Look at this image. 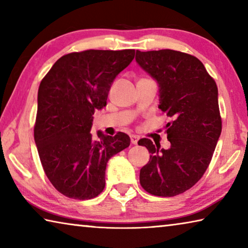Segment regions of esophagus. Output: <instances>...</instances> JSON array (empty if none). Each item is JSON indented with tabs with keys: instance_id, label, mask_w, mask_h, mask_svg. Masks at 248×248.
<instances>
[{
	"instance_id": "1",
	"label": "esophagus",
	"mask_w": 248,
	"mask_h": 248,
	"mask_svg": "<svg viewBox=\"0 0 248 248\" xmlns=\"http://www.w3.org/2000/svg\"><path fill=\"white\" fill-rule=\"evenodd\" d=\"M130 139H131L132 144H138V141H139V137L136 136V134H132V136H130Z\"/></svg>"
}]
</instances>
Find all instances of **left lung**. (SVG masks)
Instances as JSON below:
<instances>
[{
    "mask_svg": "<svg viewBox=\"0 0 248 248\" xmlns=\"http://www.w3.org/2000/svg\"><path fill=\"white\" fill-rule=\"evenodd\" d=\"M136 61L156 81L158 108L173 120L166 124L170 149L145 138L138 142L151 153L140 184L154 196L183 194L202 177L220 138L217 84L199 59L180 51L137 50Z\"/></svg>",
    "mask_w": 248,
    "mask_h": 248,
    "instance_id": "obj_1",
    "label": "left lung"
}]
</instances>
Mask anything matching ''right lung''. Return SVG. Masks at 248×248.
<instances>
[{
  "mask_svg": "<svg viewBox=\"0 0 248 248\" xmlns=\"http://www.w3.org/2000/svg\"><path fill=\"white\" fill-rule=\"evenodd\" d=\"M133 49L86 50L61 57L43 78L33 137L54 188L85 200L104 190L109 158L130 145L128 134L91 133L96 109L107 105L117 75L131 63Z\"/></svg>",
  "mask_w": 248,
  "mask_h": 248,
  "instance_id": "add662e5",
  "label": "right lung"
}]
</instances>
